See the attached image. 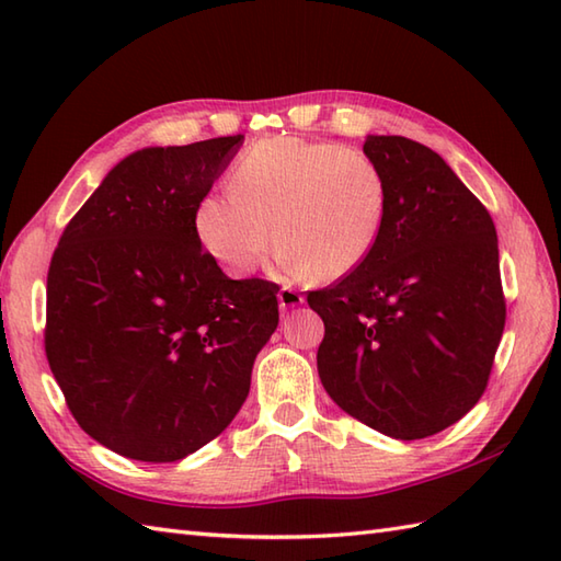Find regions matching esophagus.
Segmentation results:
<instances>
[{
	"label": "esophagus",
	"instance_id": "1",
	"mask_svg": "<svg viewBox=\"0 0 561 561\" xmlns=\"http://www.w3.org/2000/svg\"><path fill=\"white\" fill-rule=\"evenodd\" d=\"M277 299H279V308H282V311H289V308L304 304V294L296 291L294 287H284V289H279Z\"/></svg>",
	"mask_w": 561,
	"mask_h": 561
}]
</instances>
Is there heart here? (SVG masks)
<instances>
[{"label": "heart", "mask_w": 561, "mask_h": 561, "mask_svg": "<svg viewBox=\"0 0 561 561\" xmlns=\"http://www.w3.org/2000/svg\"><path fill=\"white\" fill-rule=\"evenodd\" d=\"M229 190L199 199L195 233L236 277L260 267L272 236L287 279L347 277L371 257L388 217L378 163L330 141H257L236 161Z\"/></svg>", "instance_id": "obj_1"}]
</instances>
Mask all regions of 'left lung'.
<instances>
[{"label": "left lung", "instance_id": "8db88e82", "mask_svg": "<svg viewBox=\"0 0 561 561\" xmlns=\"http://www.w3.org/2000/svg\"><path fill=\"white\" fill-rule=\"evenodd\" d=\"M388 217L359 270L308 294L323 318L318 376L354 420L426 438L468 414L490 380L506 323L496 229L436 151L368 135Z\"/></svg>", "mask_w": 561, "mask_h": 561}]
</instances>
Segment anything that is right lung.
<instances>
[{
  "mask_svg": "<svg viewBox=\"0 0 561 561\" xmlns=\"http://www.w3.org/2000/svg\"><path fill=\"white\" fill-rule=\"evenodd\" d=\"M241 147L233 135L129 153L57 243L47 362L83 432L125 458L175 462L217 438L277 330L274 284L226 277L195 233Z\"/></svg>",
  "mask_w": 561,
  "mask_h": 561,
  "instance_id": "1",
  "label": "right lung"
}]
</instances>
